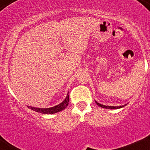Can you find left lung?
I'll return each instance as SVG.
<instances>
[{"mask_svg":"<svg viewBox=\"0 0 150 150\" xmlns=\"http://www.w3.org/2000/svg\"><path fill=\"white\" fill-rule=\"evenodd\" d=\"M96 104H97L98 106H101V108H110V109H117V108H122L124 106H105V105H103V104H99V103H98L97 101H96Z\"/></svg>","mask_w":150,"mask_h":150,"instance_id":"obj_1","label":"left lung"}]
</instances>
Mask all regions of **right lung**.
Returning <instances> with one entry per match:
<instances>
[{
	"label": "right lung",
	"instance_id": "add662e5",
	"mask_svg": "<svg viewBox=\"0 0 150 150\" xmlns=\"http://www.w3.org/2000/svg\"><path fill=\"white\" fill-rule=\"evenodd\" d=\"M68 102H69V94H68V93L65 100L63 101V102H61V104L56 105V106H53V107L48 108H35V107H32V106H28V108H31V109L33 110L34 111H37L38 113H44V114H51V113H55L59 112V111H62V110L65 109V108L68 106Z\"/></svg>",
	"mask_w": 150,
	"mask_h": 150
}]
</instances>
